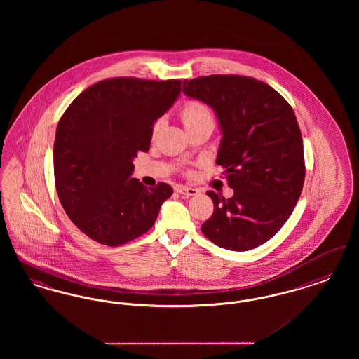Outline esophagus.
<instances>
[{
	"label": "esophagus",
	"mask_w": 359,
	"mask_h": 359,
	"mask_svg": "<svg viewBox=\"0 0 359 359\" xmlns=\"http://www.w3.org/2000/svg\"><path fill=\"white\" fill-rule=\"evenodd\" d=\"M177 192L183 196H195L199 194V189L194 187H187V186H180L177 187Z\"/></svg>",
	"instance_id": "esophagus-1"
}]
</instances>
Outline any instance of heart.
Here are the masks:
<instances>
[{
  "label": "heart",
  "instance_id": "heart-1",
  "mask_svg": "<svg viewBox=\"0 0 359 359\" xmlns=\"http://www.w3.org/2000/svg\"><path fill=\"white\" fill-rule=\"evenodd\" d=\"M182 120L184 126L187 128L189 125L198 123V122H203V121H212L210 111L207 110L205 104L199 102H189L184 106L183 111H182ZM160 128V122L157 121L154 125V132H157V129Z\"/></svg>",
  "mask_w": 359,
  "mask_h": 359
}]
</instances>
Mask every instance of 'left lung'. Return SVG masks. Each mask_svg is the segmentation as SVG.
Segmentation results:
<instances>
[{"label":"left lung","instance_id":"left-lung-1","mask_svg":"<svg viewBox=\"0 0 359 359\" xmlns=\"http://www.w3.org/2000/svg\"><path fill=\"white\" fill-rule=\"evenodd\" d=\"M183 93L215 113L222 133L217 163L234 189L230 199L207 192L214 212L202 231L223 249H255L288 221L302 194L304 152L293 109L271 86L249 76L186 79Z\"/></svg>","mask_w":359,"mask_h":359}]
</instances>
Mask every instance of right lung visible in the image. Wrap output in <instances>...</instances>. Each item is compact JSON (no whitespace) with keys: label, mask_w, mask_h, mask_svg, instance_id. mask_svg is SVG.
Masks as SVG:
<instances>
[{"label":"right lung","mask_w":359,"mask_h":359,"mask_svg":"<svg viewBox=\"0 0 359 359\" xmlns=\"http://www.w3.org/2000/svg\"><path fill=\"white\" fill-rule=\"evenodd\" d=\"M180 81L114 78L86 88L56 128L53 172L59 201L87 237L107 246L147 233L173 192L132 177L154 125L180 95Z\"/></svg>","instance_id":"1"}]
</instances>
